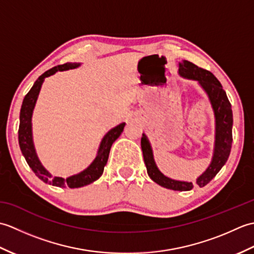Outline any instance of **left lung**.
<instances>
[{"label": "left lung", "mask_w": 254, "mask_h": 254, "mask_svg": "<svg viewBox=\"0 0 254 254\" xmlns=\"http://www.w3.org/2000/svg\"><path fill=\"white\" fill-rule=\"evenodd\" d=\"M179 74L186 78L197 80L202 88L206 91L215 116V145L212 163L196 179V185L203 188L218 174L229 157L233 143V110L222 84L209 71L196 66L192 62L183 60L179 62ZM141 146L147 174L154 182L174 191L192 190V182L174 180L161 174L154 160L152 146L144 133L141 138Z\"/></svg>", "instance_id": "1"}]
</instances>
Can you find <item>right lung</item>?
<instances>
[{"instance_id":"1","label":"right lung","mask_w":254,"mask_h":254,"mask_svg":"<svg viewBox=\"0 0 254 254\" xmlns=\"http://www.w3.org/2000/svg\"><path fill=\"white\" fill-rule=\"evenodd\" d=\"M79 63H65L63 65H58L48 69L41 76L38 77V79L35 82L34 86L28 91V94L25 96L23 100V105L20 108V115H19V128H18V143L21 153H23L24 157L27 161V164L29 165L31 170L35 172V175L46 183H50V185L55 187L65 188L68 187L71 189L74 188H80L84 186H87L89 183H93L97 179H99L101 177L102 172H104V168L109 158L110 148L112 146L113 142L121 135L123 132L124 126L126 123H120L119 126L115 127L108 132L106 135L102 138L100 143V146L97 153L96 158L94 159L93 163L89 165L85 170L79 172L77 175H74L63 179L61 177H52L49 172L47 171L44 166L41 165L39 158L36 154L34 142H32V131H31V117L32 111L36 105V101L39 95V91L41 88V85L44 83L46 77L50 76L57 73L58 71H66L69 68H75L79 66Z\"/></svg>"}]
</instances>
